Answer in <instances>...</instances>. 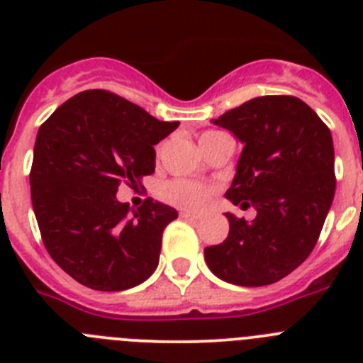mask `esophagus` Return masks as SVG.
I'll return each instance as SVG.
<instances>
[{"label": "esophagus", "mask_w": 363, "mask_h": 363, "mask_svg": "<svg viewBox=\"0 0 363 363\" xmlns=\"http://www.w3.org/2000/svg\"><path fill=\"white\" fill-rule=\"evenodd\" d=\"M179 216L184 218V220H187V221H198V216H196V214H191V213H182V214H179Z\"/></svg>", "instance_id": "34e87169"}]
</instances>
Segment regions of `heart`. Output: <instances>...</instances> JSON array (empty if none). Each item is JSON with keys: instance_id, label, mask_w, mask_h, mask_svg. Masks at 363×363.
<instances>
[{"instance_id": "heart-1", "label": "heart", "mask_w": 363, "mask_h": 363, "mask_svg": "<svg viewBox=\"0 0 363 363\" xmlns=\"http://www.w3.org/2000/svg\"><path fill=\"white\" fill-rule=\"evenodd\" d=\"M213 133L201 134V138L209 136ZM200 138V140H201ZM160 198L167 203L174 205L178 209L192 211V213H201L207 209L214 194V189L211 185L200 184V182H191V179H169L160 185Z\"/></svg>"}]
</instances>
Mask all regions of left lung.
<instances>
[{
  "mask_svg": "<svg viewBox=\"0 0 363 363\" xmlns=\"http://www.w3.org/2000/svg\"><path fill=\"white\" fill-rule=\"evenodd\" d=\"M214 123L243 143L227 200L256 218L227 213L229 236L205 249L220 280L243 287L274 284L311 255L335 196L331 130L294 96H259Z\"/></svg>",
  "mask_w": 363,
  "mask_h": 363,
  "instance_id": "8db88e82",
  "label": "left lung"
}]
</instances>
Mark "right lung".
Here are the masks:
<instances>
[{
    "mask_svg": "<svg viewBox=\"0 0 363 363\" xmlns=\"http://www.w3.org/2000/svg\"><path fill=\"white\" fill-rule=\"evenodd\" d=\"M178 125L94 89L67 99L38 130L30 196L41 240L85 287L130 289L158 267L162 234L178 213L147 198L130 214L116 192L142 187L156 167L154 145Z\"/></svg>",
    "mask_w": 363,
    "mask_h": 363,
    "instance_id": "right-lung-1",
    "label": "right lung"
}]
</instances>
